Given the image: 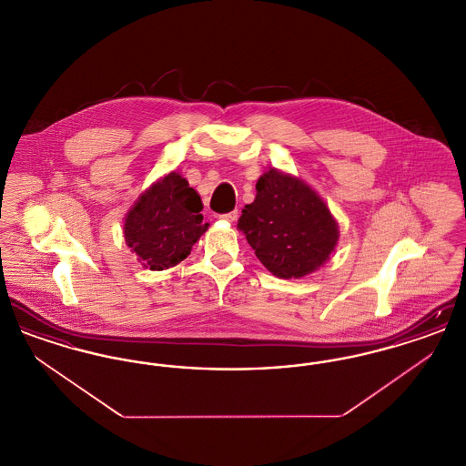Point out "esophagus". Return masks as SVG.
<instances>
[{
	"instance_id": "obj_1",
	"label": "esophagus",
	"mask_w": 466,
	"mask_h": 466,
	"mask_svg": "<svg viewBox=\"0 0 466 466\" xmlns=\"http://www.w3.org/2000/svg\"><path fill=\"white\" fill-rule=\"evenodd\" d=\"M220 218L225 220V222H236V220L239 218V211H238V209H234V211H230V213H225V215H222Z\"/></svg>"
}]
</instances>
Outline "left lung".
<instances>
[{"mask_svg":"<svg viewBox=\"0 0 466 466\" xmlns=\"http://www.w3.org/2000/svg\"><path fill=\"white\" fill-rule=\"evenodd\" d=\"M238 228L276 278L299 279L325 266L339 243L327 202L302 177L268 169L257 181Z\"/></svg>","mask_w":466,"mask_h":466,"instance_id":"left-lung-1","label":"left lung"}]
</instances>
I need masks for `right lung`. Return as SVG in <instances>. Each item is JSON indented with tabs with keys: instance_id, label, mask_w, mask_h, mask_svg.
<instances>
[{
	"instance_id": "right-lung-1",
	"label": "right lung",
	"mask_w": 466,
	"mask_h": 466,
	"mask_svg": "<svg viewBox=\"0 0 466 466\" xmlns=\"http://www.w3.org/2000/svg\"><path fill=\"white\" fill-rule=\"evenodd\" d=\"M196 188L177 171L154 181L124 218V239L150 270L175 267L190 255L209 223Z\"/></svg>"
}]
</instances>
